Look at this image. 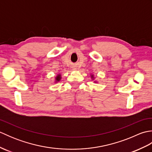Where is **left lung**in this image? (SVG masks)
Returning a JSON list of instances; mask_svg holds the SVG:
<instances>
[{
	"instance_id": "8db88e82",
	"label": "left lung",
	"mask_w": 152,
	"mask_h": 152,
	"mask_svg": "<svg viewBox=\"0 0 152 152\" xmlns=\"http://www.w3.org/2000/svg\"><path fill=\"white\" fill-rule=\"evenodd\" d=\"M91 78L93 80V78H94V76H93V75H91Z\"/></svg>"
}]
</instances>
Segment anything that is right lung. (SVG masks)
Listing matches in <instances>:
<instances>
[{
  "label": "right lung",
  "instance_id": "right-lung-1",
  "mask_svg": "<svg viewBox=\"0 0 152 152\" xmlns=\"http://www.w3.org/2000/svg\"><path fill=\"white\" fill-rule=\"evenodd\" d=\"M61 79V74H58V75L56 77V82H57L60 81V80Z\"/></svg>",
  "mask_w": 152,
  "mask_h": 152
}]
</instances>
